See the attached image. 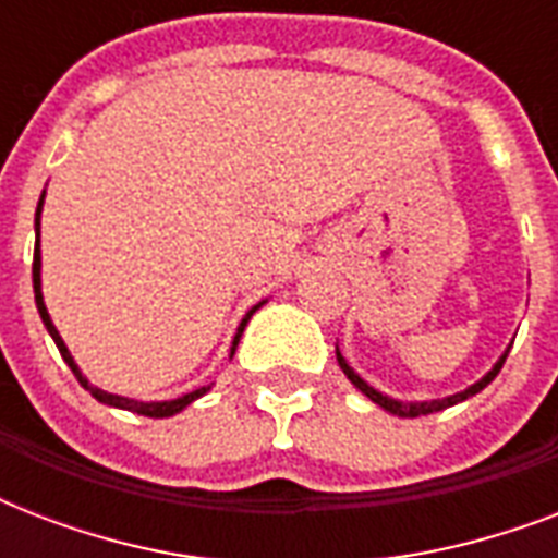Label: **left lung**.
I'll return each instance as SVG.
<instances>
[{"mask_svg":"<svg viewBox=\"0 0 558 558\" xmlns=\"http://www.w3.org/2000/svg\"><path fill=\"white\" fill-rule=\"evenodd\" d=\"M510 348H512V341L507 344V350H504L501 356H498V362H495L489 371L481 376L477 381H472L469 388L458 390V393H451V397H440V399H397V397H388V393H381V390H376L371 385V381H365L362 376H359L353 367H350V362L344 356H341V350H339V341H336V359H339V367L344 371V376H348L353 385H356L362 393H365L371 402H376L379 408H385L388 414H397V416H423V414H434V411H442V408H451V405H458V402H463V399L469 397H475V393H481V390L489 385V381L498 376V371L504 367V362H507V356H510Z\"/></svg>","mask_w":558,"mask_h":558,"instance_id":"obj_1","label":"left lung"}]
</instances>
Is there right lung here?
Returning <instances> with one entry per match:
<instances>
[{
	"instance_id": "add662e5",
	"label": "right lung",
	"mask_w": 558,
	"mask_h": 558,
	"mask_svg": "<svg viewBox=\"0 0 558 558\" xmlns=\"http://www.w3.org/2000/svg\"><path fill=\"white\" fill-rule=\"evenodd\" d=\"M43 202H46V191H43V196H39L37 202V214H34V301H37V313L39 318H43V324H46V330L48 336L54 339L57 350H60V356H63V362L69 367H72V373L77 376V381H81L83 388L89 390L92 397L98 399V402H104V405L109 408H121V411H133V414H142V416H156V420H161V416H173L179 414V411H185L191 402H196L199 397H205L210 390V385H202V388L191 390V393H182V397L177 399H159V402H144V399H133V397H121V393H109V390L98 388V385H92L86 376H83V371L77 367V362H74V356L69 353V348H65V341L63 336L57 332L54 322H51V315H48L46 310V298H43V252H39V219H43ZM263 304H269V298H263V301H257V304L248 310V313L243 315V322H240V327H236L234 332V341H231V353H228V359L234 356V350L236 344H240V339H243V330H245V324L252 322V315L260 310Z\"/></svg>"
}]
</instances>
